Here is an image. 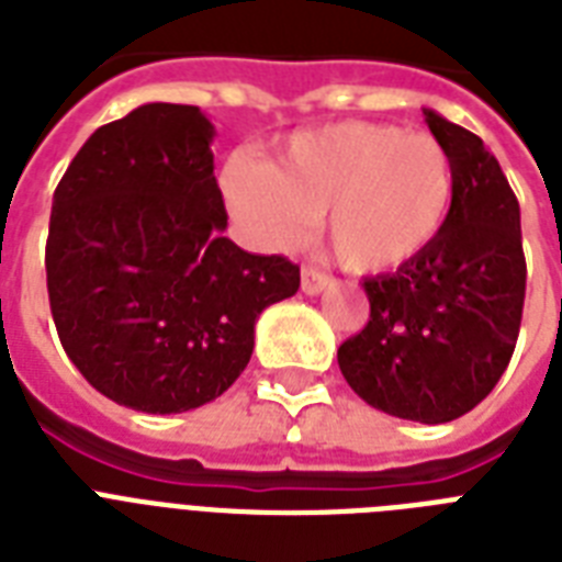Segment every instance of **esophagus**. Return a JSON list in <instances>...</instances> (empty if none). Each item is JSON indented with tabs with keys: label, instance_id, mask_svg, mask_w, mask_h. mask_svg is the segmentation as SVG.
<instances>
[{
	"label": "esophagus",
	"instance_id": "esophagus-1",
	"mask_svg": "<svg viewBox=\"0 0 562 562\" xmlns=\"http://www.w3.org/2000/svg\"><path fill=\"white\" fill-rule=\"evenodd\" d=\"M300 285H303V291H306L308 297H315V294H321V291H326L333 285V277L324 271H315V268H303V273H300Z\"/></svg>",
	"mask_w": 562,
	"mask_h": 562
}]
</instances>
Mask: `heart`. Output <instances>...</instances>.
Segmentation results:
<instances>
[{
    "label": "heart",
    "mask_w": 562,
    "mask_h": 562,
    "mask_svg": "<svg viewBox=\"0 0 562 562\" xmlns=\"http://www.w3.org/2000/svg\"><path fill=\"white\" fill-rule=\"evenodd\" d=\"M229 215L265 250L297 245L326 212V236L347 268L393 271L443 229L454 198L452 157L435 136L379 122L300 131L277 162L229 154L221 169Z\"/></svg>",
    "instance_id": "1"
}]
</instances>
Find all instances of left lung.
<instances>
[{
  "mask_svg": "<svg viewBox=\"0 0 562 562\" xmlns=\"http://www.w3.org/2000/svg\"><path fill=\"white\" fill-rule=\"evenodd\" d=\"M423 113L452 157V210L417 259L364 280L370 321L338 364L368 405L435 426L475 408L507 370L528 271L519 201L498 160L472 131Z\"/></svg>",
  "mask_w": 562,
  "mask_h": 562,
  "instance_id": "obj_1",
  "label": "left lung"
}]
</instances>
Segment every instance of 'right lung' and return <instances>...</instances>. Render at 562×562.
Segmentation results:
<instances>
[{"label": "right lung", "instance_id": "1", "mask_svg": "<svg viewBox=\"0 0 562 562\" xmlns=\"http://www.w3.org/2000/svg\"><path fill=\"white\" fill-rule=\"evenodd\" d=\"M215 127L192 104H143L101 125L52 201L46 282L66 356L108 400L201 408L236 382L254 326L297 294L285 256L233 245Z\"/></svg>", "mask_w": 562, "mask_h": 562}]
</instances>
